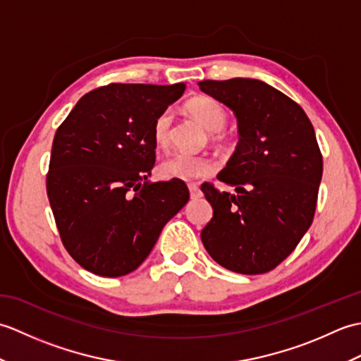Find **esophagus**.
I'll return each instance as SVG.
<instances>
[{"label": "esophagus", "mask_w": 361, "mask_h": 361, "mask_svg": "<svg viewBox=\"0 0 361 361\" xmlns=\"http://www.w3.org/2000/svg\"><path fill=\"white\" fill-rule=\"evenodd\" d=\"M188 188H189L190 200H198V198L202 197V190H200V188H198L197 185H192V183H190V185H188Z\"/></svg>", "instance_id": "esophagus-1"}]
</instances>
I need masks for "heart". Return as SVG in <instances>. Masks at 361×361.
<instances>
[{
	"instance_id": "b5f03b06",
	"label": "heart",
	"mask_w": 361,
	"mask_h": 361,
	"mask_svg": "<svg viewBox=\"0 0 361 361\" xmlns=\"http://www.w3.org/2000/svg\"><path fill=\"white\" fill-rule=\"evenodd\" d=\"M189 113L195 116L200 124L214 133L216 140L224 137V130L228 124V111L224 105L212 97H195L188 104ZM173 116L169 110L161 111L155 122H153V140L159 147H167L172 140ZM216 171V164L208 157L188 155V153L176 152L167 157L161 163V175L164 178L181 180V181H195L209 176Z\"/></svg>"
}]
</instances>
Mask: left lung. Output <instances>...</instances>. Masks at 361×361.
<instances>
[{
	"label": "left lung",
	"mask_w": 361,
	"mask_h": 361,
	"mask_svg": "<svg viewBox=\"0 0 361 361\" xmlns=\"http://www.w3.org/2000/svg\"><path fill=\"white\" fill-rule=\"evenodd\" d=\"M198 87L234 111L240 135L217 176L235 194L202 185L214 211L202 242L226 270L267 273L296 248L315 216L323 176L315 130L301 106L265 82L235 78Z\"/></svg>",
	"instance_id": "obj_1"
}]
</instances>
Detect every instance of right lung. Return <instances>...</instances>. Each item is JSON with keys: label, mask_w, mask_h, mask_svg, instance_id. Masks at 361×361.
Wrapping results in <instances>:
<instances>
[{"label": "right lung", "mask_w": 361, "mask_h": 361, "mask_svg": "<svg viewBox=\"0 0 361 361\" xmlns=\"http://www.w3.org/2000/svg\"><path fill=\"white\" fill-rule=\"evenodd\" d=\"M185 83H110L79 99L54 136L46 192L60 239L85 270L132 273L189 200L181 180L150 183L153 122Z\"/></svg>", "instance_id": "1"}]
</instances>
